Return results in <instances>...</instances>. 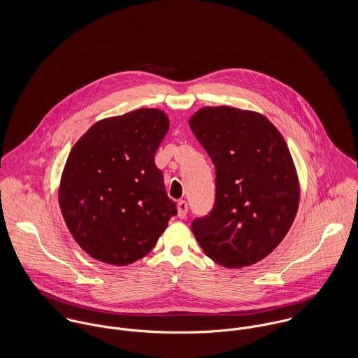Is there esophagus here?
Instances as JSON below:
<instances>
[{
    "mask_svg": "<svg viewBox=\"0 0 358 358\" xmlns=\"http://www.w3.org/2000/svg\"><path fill=\"white\" fill-rule=\"evenodd\" d=\"M187 210H189V206L185 200L178 201V216L180 219H185L187 216Z\"/></svg>",
    "mask_w": 358,
    "mask_h": 358,
    "instance_id": "esophagus-1",
    "label": "esophagus"
}]
</instances>
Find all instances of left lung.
<instances>
[{
	"instance_id": "8db88e82",
	"label": "left lung",
	"mask_w": 358,
	"mask_h": 358,
	"mask_svg": "<svg viewBox=\"0 0 358 358\" xmlns=\"http://www.w3.org/2000/svg\"><path fill=\"white\" fill-rule=\"evenodd\" d=\"M189 125L215 165V204L192 230L216 263L251 266L284 240L299 206L289 149L262 114L230 106L203 107Z\"/></svg>"
}]
</instances>
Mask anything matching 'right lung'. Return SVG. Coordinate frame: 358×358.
Listing matches in <instances>:
<instances>
[{
  "label": "right lung",
  "mask_w": 358,
  "mask_h": 358,
  "mask_svg": "<svg viewBox=\"0 0 358 358\" xmlns=\"http://www.w3.org/2000/svg\"><path fill=\"white\" fill-rule=\"evenodd\" d=\"M168 128L164 111L139 108L96 122L71 149L59 204L88 255L115 266L134 263L153 250L178 213L154 162Z\"/></svg>",
  "instance_id": "add662e5"
}]
</instances>
